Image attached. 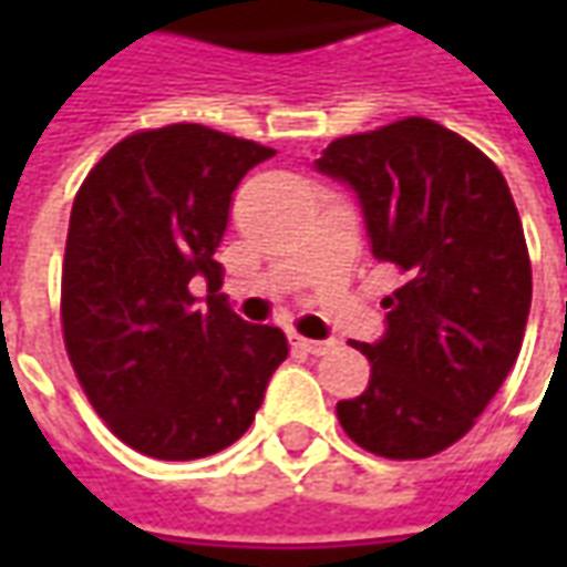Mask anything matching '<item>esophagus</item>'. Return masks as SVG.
Masks as SVG:
<instances>
[{
	"label": "esophagus",
	"mask_w": 567,
	"mask_h": 567,
	"mask_svg": "<svg viewBox=\"0 0 567 567\" xmlns=\"http://www.w3.org/2000/svg\"><path fill=\"white\" fill-rule=\"evenodd\" d=\"M291 343L297 346V349H303V352H309V355H328L333 349V340H307V337H291Z\"/></svg>",
	"instance_id": "1"
}]
</instances>
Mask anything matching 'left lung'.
<instances>
[{"label": "left lung", "mask_w": 567, "mask_h": 567, "mask_svg": "<svg viewBox=\"0 0 567 567\" xmlns=\"http://www.w3.org/2000/svg\"><path fill=\"white\" fill-rule=\"evenodd\" d=\"M316 169L355 190L370 255L404 272L385 333L352 343L373 370L340 425L373 455L427 458L471 431L523 346L532 264L511 187L427 117L333 140Z\"/></svg>", "instance_id": "left-lung-1"}]
</instances>
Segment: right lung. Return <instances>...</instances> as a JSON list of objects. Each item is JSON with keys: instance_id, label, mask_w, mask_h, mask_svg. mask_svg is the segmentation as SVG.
Listing matches in <instances>:
<instances>
[{"instance_id": "obj_1", "label": "right lung", "mask_w": 567, "mask_h": 567, "mask_svg": "<svg viewBox=\"0 0 567 567\" xmlns=\"http://www.w3.org/2000/svg\"><path fill=\"white\" fill-rule=\"evenodd\" d=\"M276 151L199 124L133 133L84 178L63 258V340L81 389L136 452L190 462L243 437L288 358L279 328L224 307L234 190ZM206 281L207 307L189 285Z\"/></svg>"}]
</instances>
